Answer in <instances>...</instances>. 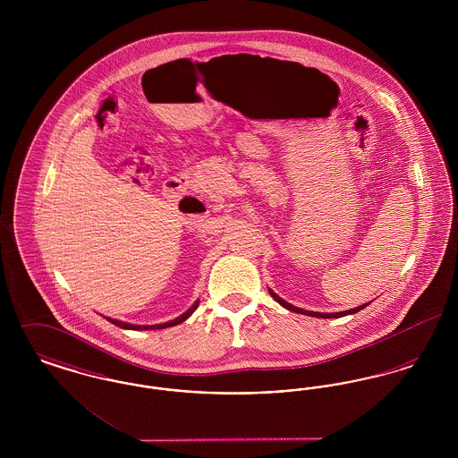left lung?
<instances>
[{"instance_id":"left-lung-1","label":"left lung","mask_w":458,"mask_h":458,"mask_svg":"<svg viewBox=\"0 0 458 458\" xmlns=\"http://www.w3.org/2000/svg\"><path fill=\"white\" fill-rule=\"evenodd\" d=\"M269 295L278 302V304L284 305V309H288V310H292V312H299V314H305V316H314V318H342V316H347V314H355V312H359V310H362L364 307H368V304L359 305V307H355V309H350V310H344V312H312V310H304V309H299V307H295V305L288 304L286 301H284L282 297H278L271 288H269Z\"/></svg>"}]
</instances>
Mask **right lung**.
I'll return each instance as SVG.
<instances>
[{"label": "right lung", "mask_w": 458, "mask_h": 458, "mask_svg": "<svg viewBox=\"0 0 458 458\" xmlns=\"http://www.w3.org/2000/svg\"><path fill=\"white\" fill-rule=\"evenodd\" d=\"M197 305H199V301H197L196 304L192 305L189 310H185L182 316H178V318H174V321H168V323H161V325H153V327H140V325H129V323H123V321H116V319H111V318H106L109 323H113V325H116V327H123V329H165V327H176V325H180V323H183L194 310L197 309Z\"/></svg>", "instance_id": "add662e5"}]
</instances>
